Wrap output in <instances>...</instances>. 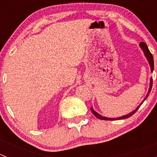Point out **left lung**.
I'll list each match as a JSON object with an SVG mask.
<instances>
[{
	"mask_svg": "<svg viewBox=\"0 0 157 157\" xmlns=\"http://www.w3.org/2000/svg\"><path fill=\"white\" fill-rule=\"evenodd\" d=\"M140 47L142 48V50H143L145 56H146L147 61H148L149 64H150V71H151V72H153V68H154V62H153V55H152L151 53H150V52L149 51L148 49V47H147V45H146V43L144 42H141L140 43ZM152 85H153V78H150V88H149V91L148 93H147L146 97L144 99V100L142 101L141 103L140 104V105H138V106L137 107V108L135 109V110H134L133 112H130V113L127 114V115H123V116L121 117H118V118H107V117H104V116H102L101 115H99V113H97V112H96V111L94 110L93 108H90L91 109L92 112L93 113V115H95V116L96 117V118H98L99 119H101V120H120V119H125V118H129V117H131V115H134V113H135L136 112H137V110L140 108V105H142V103H143L144 102L145 100H146V99L147 97H148V96L150 95V91H151V89H152Z\"/></svg>",
	"mask_w": 157,
	"mask_h": 157,
	"instance_id": "1",
	"label": "left lung"
}]
</instances>
